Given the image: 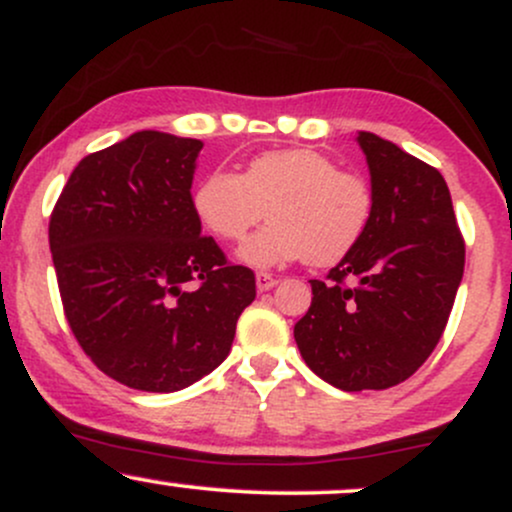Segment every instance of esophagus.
<instances>
[{
  "label": "esophagus",
  "mask_w": 512,
  "mask_h": 512,
  "mask_svg": "<svg viewBox=\"0 0 512 512\" xmlns=\"http://www.w3.org/2000/svg\"><path fill=\"white\" fill-rule=\"evenodd\" d=\"M255 284H257V291H269V289H274V286H276V279L267 272H257Z\"/></svg>",
  "instance_id": "34e87169"
}]
</instances>
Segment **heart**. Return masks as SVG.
Segmentation results:
<instances>
[{
	"label": "heart",
	"instance_id": "obj_1",
	"mask_svg": "<svg viewBox=\"0 0 512 512\" xmlns=\"http://www.w3.org/2000/svg\"><path fill=\"white\" fill-rule=\"evenodd\" d=\"M192 209L204 231L223 243H240L267 209L272 223L238 250L250 267L296 260L330 267L368 233L375 197L363 175L339 170L322 151L274 149L250 158L240 175H204L192 192Z\"/></svg>",
	"mask_w": 512,
	"mask_h": 512
}]
</instances>
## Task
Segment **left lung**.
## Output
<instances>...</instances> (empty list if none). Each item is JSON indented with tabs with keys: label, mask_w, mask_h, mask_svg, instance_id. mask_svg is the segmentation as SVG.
I'll return each mask as SVG.
<instances>
[{
	"label": "left lung",
	"mask_w": 512,
	"mask_h": 512,
	"mask_svg": "<svg viewBox=\"0 0 512 512\" xmlns=\"http://www.w3.org/2000/svg\"><path fill=\"white\" fill-rule=\"evenodd\" d=\"M375 209L368 233L325 281L293 327L303 361L344 392L404 383L436 349L464 272V240L443 175L358 132Z\"/></svg>",
	"instance_id": "left-lung-1"
}]
</instances>
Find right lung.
Wrapping results in <instances>:
<instances>
[{"instance_id":"right-lung-1","label":"right lung","mask_w":512,"mask_h":512,"mask_svg":"<svg viewBox=\"0 0 512 512\" xmlns=\"http://www.w3.org/2000/svg\"><path fill=\"white\" fill-rule=\"evenodd\" d=\"M199 139L142 129L81 158L50 216V252L76 342L117 383L175 392L231 351L255 274L202 236Z\"/></svg>"}]
</instances>
